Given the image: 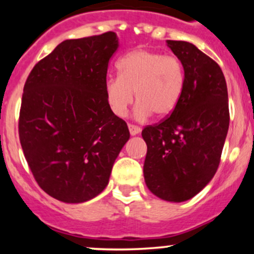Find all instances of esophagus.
I'll use <instances>...</instances> for the list:
<instances>
[{
    "mask_svg": "<svg viewBox=\"0 0 254 254\" xmlns=\"http://www.w3.org/2000/svg\"><path fill=\"white\" fill-rule=\"evenodd\" d=\"M127 127H129V131H130V134H131V135H136V134H139L140 131H141V127H137V125L129 124Z\"/></svg>",
    "mask_w": 254,
    "mask_h": 254,
    "instance_id": "obj_1",
    "label": "esophagus"
}]
</instances>
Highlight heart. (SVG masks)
Wrapping results in <instances>:
<instances>
[{"label":"heart","mask_w":254,"mask_h":254,"mask_svg":"<svg viewBox=\"0 0 254 254\" xmlns=\"http://www.w3.org/2000/svg\"><path fill=\"white\" fill-rule=\"evenodd\" d=\"M118 71L119 77H109L104 83L107 103L117 117L127 115L134 93L139 102L135 109L139 119L151 113L166 117L181 101L186 73L178 56L137 49L120 59Z\"/></svg>","instance_id":"1"}]
</instances>
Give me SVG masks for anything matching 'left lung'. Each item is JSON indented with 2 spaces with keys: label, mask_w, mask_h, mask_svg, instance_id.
I'll list each match as a JSON object with an SVG mask.
<instances>
[{
  "label": "left lung",
  "mask_w": 254,
  "mask_h": 254,
  "mask_svg": "<svg viewBox=\"0 0 254 254\" xmlns=\"http://www.w3.org/2000/svg\"><path fill=\"white\" fill-rule=\"evenodd\" d=\"M186 73L176 109L143 127L147 188L167 201L188 200L211 181L221 160L230 124L225 76L216 61L195 45L168 40Z\"/></svg>",
  "instance_id": "obj_1"
}]
</instances>
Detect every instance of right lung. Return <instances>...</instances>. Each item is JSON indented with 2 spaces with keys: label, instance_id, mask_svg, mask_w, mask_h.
<instances>
[{
  "label": "right lung",
  "instance_id": "1",
  "mask_svg": "<svg viewBox=\"0 0 254 254\" xmlns=\"http://www.w3.org/2000/svg\"><path fill=\"white\" fill-rule=\"evenodd\" d=\"M114 32L65 40L35 64L24 88L18 132L40 188L65 203H83L107 187L127 125L104 94Z\"/></svg>",
  "mask_w": 254,
  "mask_h": 254
}]
</instances>
